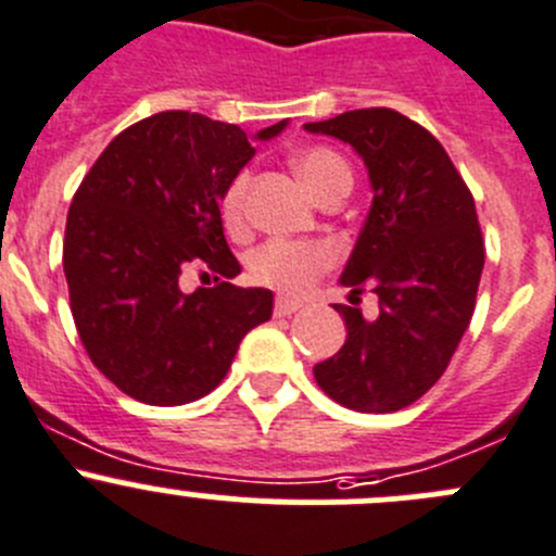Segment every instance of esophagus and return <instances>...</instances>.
Segmentation results:
<instances>
[{"label":"esophagus","mask_w":556,"mask_h":556,"mask_svg":"<svg viewBox=\"0 0 556 556\" xmlns=\"http://www.w3.org/2000/svg\"><path fill=\"white\" fill-rule=\"evenodd\" d=\"M301 309V301L288 299V295H279L277 304H274V315L277 317H290Z\"/></svg>","instance_id":"obj_1"}]
</instances>
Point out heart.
Here are the masks:
<instances>
[{
  "label": "heart",
  "mask_w": 556,
  "mask_h": 556,
  "mask_svg": "<svg viewBox=\"0 0 556 556\" xmlns=\"http://www.w3.org/2000/svg\"><path fill=\"white\" fill-rule=\"evenodd\" d=\"M295 174L306 185L312 195H320L328 185L344 179L350 181V168L337 152L326 147L301 149L293 157ZM250 176L239 174L228 185L219 201V212L228 228H241L244 223V195ZM333 263L331 247L323 241H288L271 239L263 247H257L250 257V274L257 285L279 290V293L299 295L326 271Z\"/></svg>",
  "instance_id": "heart-1"
}]
</instances>
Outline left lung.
Wrapping results in <instances>:
<instances>
[{"mask_svg":"<svg viewBox=\"0 0 556 556\" xmlns=\"http://www.w3.org/2000/svg\"><path fill=\"white\" fill-rule=\"evenodd\" d=\"M304 129L350 143L364 160L371 206L339 285L350 299L369 285L380 301L375 320L333 304L348 339L315 366V380L344 407L393 413L443 377L472 320L483 271L476 201L438 138L391 108L348 111Z\"/></svg>","mask_w":556,"mask_h":556,"instance_id":"1","label":"left lung"}]
</instances>
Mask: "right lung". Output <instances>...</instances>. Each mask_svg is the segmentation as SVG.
Segmentation results:
<instances>
[{"mask_svg":"<svg viewBox=\"0 0 556 556\" xmlns=\"http://www.w3.org/2000/svg\"><path fill=\"white\" fill-rule=\"evenodd\" d=\"M285 122L257 135L201 113L165 111L118 132L80 181L64 230L70 309L91 364L138 402L174 407L223 382L274 293L236 288L219 201ZM203 262L224 282L185 294ZM208 277V274H206Z\"/></svg>","mask_w":556,"mask_h":556,"instance_id":"obj_1","label":"right lung"}]
</instances>
